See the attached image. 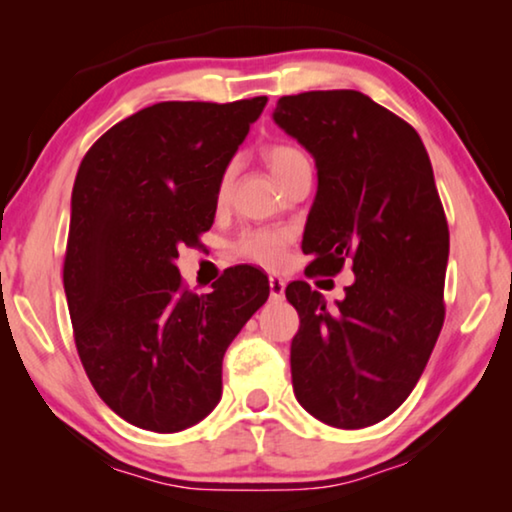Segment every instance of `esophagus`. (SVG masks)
I'll list each match as a JSON object with an SVG mask.
<instances>
[{
  "label": "esophagus",
  "instance_id": "1",
  "mask_svg": "<svg viewBox=\"0 0 512 512\" xmlns=\"http://www.w3.org/2000/svg\"><path fill=\"white\" fill-rule=\"evenodd\" d=\"M284 289H286L284 279L270 277V298L272 300H282L284 298Z\"/></svg>",
  "mask_w": 512,
  "mask_h": 512
}]
</instances>
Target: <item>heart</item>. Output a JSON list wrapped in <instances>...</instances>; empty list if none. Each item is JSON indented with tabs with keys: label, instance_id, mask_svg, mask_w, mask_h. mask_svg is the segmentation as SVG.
I'll return each instance as SVG.
<instances>
[{
	"label": "heart",
	"instance_id": "obj_1",
	"mask_svg": "<svg viewBox=\"0 0 512 512\" xmlns=\"http://www.w3.org/2000/svg\"><path fill=\"white\" fill-rule=\"evenodd\" d=\"M263 156L277 181L286 177L296 165L310 163L303 151H298L296 146L289 144H272L265 149ZM230 184H233V167H228V170L221 174L219 188H216V202H219V205L228 200ZM289 242L291 235L286 233V230H251V233L242 235V240L237 242V254L247 258L251 263L275 270L286 261V247H289Z\"/></svg>",
	"mask_w": 512,
	"mask_h": 512
}]
</instances>
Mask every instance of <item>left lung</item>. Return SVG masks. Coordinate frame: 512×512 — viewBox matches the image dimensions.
Segmentation results:
<instances>
[{"mask_svg": "<svg viewBox=\"0 0 512 512\" xmlns=\"http://www.w3.org/2000/svg\"><path fill=\"white\" fill-rule=\"evenodd\" d=\"M272 121L317 167L307 272L352 263L356 277L335 305L307 282L286 286L300 317L293 394L319 422L363 429L410 396L443 328L450 230L429 153L412 125L359 90L279 97Z\"/></svg>", "mask_w": 512, "mask_h": 512, "instance_id": "obj_1", "label": "left lung"}]
</instances>
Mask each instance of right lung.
Wrapping results in <instances>:
<instances>
[{"label": "right lung", "mask_w": 512, "mask_h": 512, "mask_svg": "<svg viewBox=\"0 0 512 512\" xmlns=\"http://www.w3.org/2000/svg\"><path fill=\"white\" fill-rule=\"evenodd\" d=\"M268 97L158 102L104 132L72 191L65 293L88 380L139 429L177 433L221 401V363L270 296L256 268L186 291L181 244L212 228L216 188Z\"/></svg>", "instance_id": "right-lung-1"}]
</instances>
